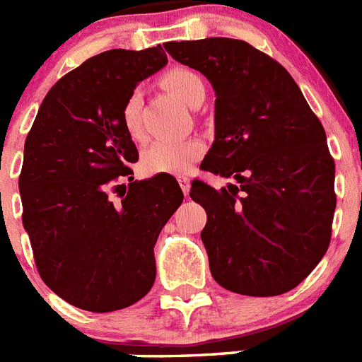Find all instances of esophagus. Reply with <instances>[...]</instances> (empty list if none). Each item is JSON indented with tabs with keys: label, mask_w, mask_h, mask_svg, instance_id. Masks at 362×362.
<instances>
[{
	"label": "esophagus",
	"mask_w": 362,
	"mask_h": 362,
	"mask_svg": "<svg viewBox=\"0 0 362 362\" xmlns=\"http://www.w3.org/2000/svg\"><path fill=\"white\" fill-rule=\"evenodd\" d=\"M177 181H179V187H181V190H183L185 196H188V192H190V179H188L187 175H179Z\"/></svg>",
	"instance_id": "esophagus-1"
}]
</instances>
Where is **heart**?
Masks as SVG:
<instances>
[{
  "label": "heart",
  "mask_w": 362,
  "mask_h": 362,
  "mask_svg": "<svg viewBox=\"0 0 362 362\" xmlns=\"http://www.w3.org/2000/svg\"><path fill=\"white\" fill-rule=\"evenodd\" d=\"M163 86L170 90L183 103L194 107L204 92L203 79L188 69H172L161 78ZM124 130L134 139L143 137L141 124V92L134 90L127 98L121 110ZM204 153V145L199 139H158L143 152L141 166L150 175L170 174L179 175L190 168Z\"/></svg>",
  "instance_id": "1"
}]
</instances>
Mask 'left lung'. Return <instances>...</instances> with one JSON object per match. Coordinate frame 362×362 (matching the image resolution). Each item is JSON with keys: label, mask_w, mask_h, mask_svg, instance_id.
I'll list each match as a JSON object with an SVG mask.
<instances>
[{"label": "left lung", "mask_w": 362, "mask_h": 362, "mask_svg": "<svg viewBox=\"0 0 362 362\" xmlns=\"http://www.w3.org/2000/svg\"><path fill=\"white\" fill-rule=\"evenodd\" d=\"M165 49L216 90V139L201 168L239 183L216 190L196 179L190 188L206 210L201 239L214 279L241 296L290 292L332 238L335 163L321 121L288 70L246 41Z\"/></svg>", "instance_id": "left-lung-1"}]
</instances>
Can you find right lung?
Returning a JSON list of instances; mask_svg holds the SVG:
<instances>
[{
    "mask_svg": "<svg viewBox=\"0 0 362 362\" xmlns=\"http://www.w3.org/2000/svg\"><path fill=\"white\" fill-rule=\"evenodd\" d=\"M166 63L161 45L86 59L45 95L25 141L19 194L37 272L81 310L114 312L150 292L153 245L183 203L172 175L134 181L139 153L121 119L137 83Z\"/></svg>",
    "mask_w": 362,
    "mask_h": 362,
    "instance_id": "1",
    "label": "right lung"
}]
</instances>
